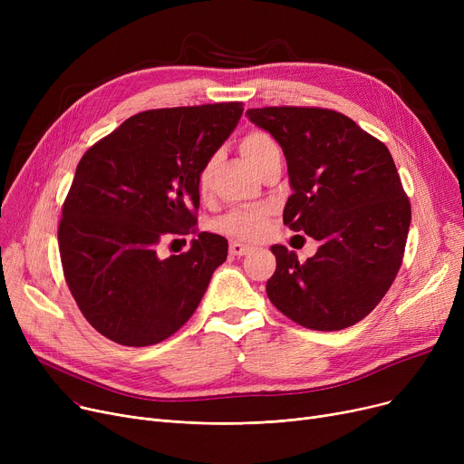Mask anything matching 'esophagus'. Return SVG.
I'll use <instances>...</instances> for the list:
<instances>
[{
    "label": "esophagus",
    "instance_id": "esophagus-1",
    "mask_svg": "<svg viewBox=\"0 0 464 464\" xmlns=\"http://www.w3.org/2000/svg\"><path fill=\"white\" fill-rule=\"evenodd\" d=\"M252 252V246L248 245H242V242H231L229 245V254L235 257H242V256H248Z\"/></svg>",
    "mask_w": 464,
    "mask_h": 464
}]
</instances>
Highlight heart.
I'll return each mask as SVG.
<instances>
[{
    "label": "heart",
    "instance_id": "b5f03b06",
    "mask_svg": "<svg viewBox=\"0 0 464 464\" xmlns=\"http://www.w3.org/2000/svg\"><path fill=\"white\" fill-rule=\"evenodd\" d=\"M240 152L259 170L275 160H282V150L276 139L263 130H252L240 139ZM216 165V156L210 158L199 173V189L205 191L210 186ZM269 210L263 207H245L226 214L218 222V229L238 238H257L266 229Z\"/></svg>",
    "mask_w": 464,
    "mask_h": 464
}]
</instances>
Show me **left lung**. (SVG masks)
Segmentation results:
<instances>
[{
    "mask_svg": "<svg viewBox=\"0 0 464 464\" xmlns=\"http://www.w3.org/2000/svg\"><path fill=\"white\" fill-rule=\"evenodd\" d=\"M282 146L294 193L284 224L320 242L301 263L271 246V303L295 324L340 331L371 314L404 256L411 208L387 146L344 114L320 107L246 111Z\"/></svg>",
    "mask_w": 464,
    "mask_h": 464,
    "instance_id": "left-lung-1",
    "label": "left lung"
}]
</instances>
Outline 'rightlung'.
I'll list each match as a JSON object with an SVG mask.
<instances>
[{"mask_svg":"<svg viewBox=\"0 0 464 464\" xmlns=\"http://www.w3.org/2000/svg\"><path fill=\"white\" fill-rule=\"evenodd\" d=\"M240 102L144 111L77 165L58 227L63 276L88 324L121 346H152L199 306L227 240L198 233L188 253L157 248L198 232L199 173L242 116ZM177 240V238H175Z\"/></svg>","mask_w":464,"mask_h":464,"instance_id":"obj_1","label":"right lung"}]
</instances>
